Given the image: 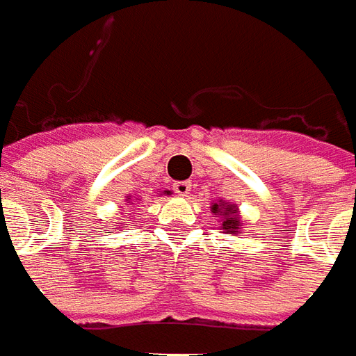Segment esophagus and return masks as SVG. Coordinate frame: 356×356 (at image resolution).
Here are the masks:
<instances>
[{"mask_svg": "<svg viewBox=\"0 0 356 356\" xmlns=\"http://www.w3.org/2000/svg\"><path fill=\"white\" fill-rule=\"evenodd\" d=\"M189 191H191V181L181 180L175 184V193H178V195H188Z\"/></svg>", "mask_w": 356, "mask_h": 356, "instance_id": "obj_1", "label": "esophagus"}]
</instances>
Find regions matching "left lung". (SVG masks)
I'll return each instance as SVG.
<instances>
[{
	"label": "left lung",
	"instance_id": "obj_1",
	"mask_svg": "<svg viewBox=\"0 0 356 356\" xmlns=\"http://www.w3.org/2000/svg\"><path fill=\"white\" fill-rule=\"evenodd\" d=\"M212 212L224 216V220H222V227H224L227 233H235L241 229V227H238V218L235 216V209H233L232 204H225L224 207L222 203H214L212 204Z\"/></svg>",
	"mask_w": 356,
	"mask_h": 356
}]
</instances>
